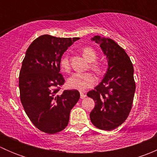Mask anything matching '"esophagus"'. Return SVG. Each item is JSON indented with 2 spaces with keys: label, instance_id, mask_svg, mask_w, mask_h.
I'll return each mask as SVG.
<instances>
[{
  "label": "esophagus",
  "instance_id": "34e87169",
  "mask_svg": "<svg viewBox=\"0 0 157 157\" xmlns=\"http://www.w3.org/2000/svg\"><path fill=\"white\" fill-rule=\"evenodd\" d=\"M80 98H81V99H84L85 97H86V94H85L84 93H83V92H80Z\"/></svg>",
  "mask_w": 157,
  "mask_h": 157
}]
</instances>
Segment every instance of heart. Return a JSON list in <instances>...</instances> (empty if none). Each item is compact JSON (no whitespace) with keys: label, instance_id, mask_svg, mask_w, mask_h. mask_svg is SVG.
Here are the masks:
<instances>
[{"label":"heart","instance_id":"obj_1","mask_svg":"<svg viewBox=\"0 0 157 157\" xmlns=\"http://www.w3.org/2000/svg\"><path fill=\"white\" fill-rule=\"evenodd\" d=\"M81 52L83 56L90 62V68L96 74H101L103 71V66L100 62L96 61L98 55L95 49L92 47L86 46L82 48ZM60 66L61 70L65 72H68L70 71V61L67 55L61 57L60 60ZM96 82V78L91 73H74L67 80V86L71 89L82 91L93 86Z\"/></svg>","mask_w":157,"mask_h":157}]
</instances>
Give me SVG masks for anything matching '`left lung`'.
<instances>
[{"mask_svg": "<svg viewBox=\"0 0 157 157\" xmlns=\"http://www.w3.org/2000/svg\"><path fill=\"white\" fill-rule=\"evenodd\" d=\"M92 40L106 55L109 68L102 82L87 93L96 103L90 120L99 129L112 131L127 119L132 108L136 88L134 67L125 51L114 40L99 36Z\"/></svg>", "mask_w": 157, "mask_h": 157, "instance_id": "obj_1", "label": "left lung"}]
</instances>
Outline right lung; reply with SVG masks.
<instances>
[{
	"instance_id": "add662e5",
	"label": "right lung",
	"mask_w": 157,
	"mask_h": 157,
	"mask_svg": "<svg viewBox=\"0 0 157 157\" xmlns=\"http://www.w3.org/2000/svg\"><path fill=\"white\" fill-rule=\"evenodd\" d=\"M79 39L41 36L32 42L23 61L19 77L20 101L33 124L47 134L67 127L71 110L80 99L76 90L60 93L64 83L60 60Z\"/></svg>"
}]
</instances>
